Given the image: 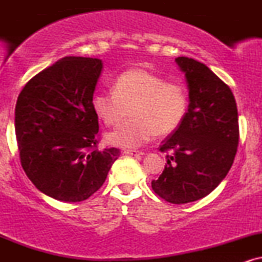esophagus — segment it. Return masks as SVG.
I'll use <instances>...</instances> for the list:
<instances>
[{"label": "esophagus", "instance_id": "esophagus-1", "mask_svg": "<svg viewBox=\"0 0 262 262\" xmlns=\"http://www.w3.org/2000/svg\"><path fill=\"white\" fill-rule=\"evenodd\" d=\"M124 154L130 155V156H137V155H143V152L137 151V150H125Z\"/></svg>", "mask_w": 262, "mask_h": 262}]
</instances>
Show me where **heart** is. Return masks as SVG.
Listing matches in <instances>:
<instances>
[{
  "mask_svg": "<svg viewBox=\"0 0 262 262\" xmlns=\"http://www.w3.org/2000/svg\"><path fill=\"white\" fill-rule=\"evenodd\" d=\"M91 106L107 127H118L130 110L133 118L108 135V140L121 148H138L181 125L188 93L182 83L166 82L160 75L135 68L117 76L113 91L93 93Z\"/></svg>",
  "mask_w": 262,
  "mask_h": 262,
  "instance_id": "obj_1",
  "label": "heart"
}]
</instances>
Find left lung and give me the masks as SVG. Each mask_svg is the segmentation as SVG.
Listing matches in <instances>:
<instances>
[{
	"mask_svg": "<svg viewBox=\"0 0 262 262\" xmlns=\"http://www.w3.org/2000/svg\"><path fill=\"white\" fill-rule=\"evenodd\" d=\"M185 74L188 110L179 128L162 141L167 164L152 180L156 194L173 204L209 194L229 172L239 143L235 98L219 77L197 60L175 59Z\"/></svg>",
	"mask_w": 262,
	"mask_h": 262,
	"instance_id": "obj_1",
	"label": "left lung"
}]
</instances>
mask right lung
Here are the masks:
<instances>
[{"mask_svg": "<svg viewBox=\"0 0 262 262\" xmlns=\"http://www.w3.org/2000/svg\"><path fill=\"white\" fill-rule=\"evenodd\" d=\"M101 59L65 56L27 82L14 112L20 164L39 191L81 202L106 181L119 149H97L98 117L91 98Z\"/></svg>", "mask_w": 262, "mask_h": 262, "instance_id": "add662e5", "label": "right lung"}]
</instances>
